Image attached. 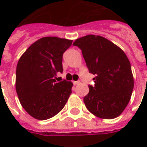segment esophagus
Wrapping results in <instances>:
<instances>
[{"label":"esophagus","instance_id":"1","mask_svg":"<svg viewBox=\"0 0 147 147\" xmlns=\"http://www.w3.org/2000/svg\"><path fill=\"white\" fill-rule=\"evenodd\" d=\"M79 83H80V82H79V81H76V82H73V84L75 85H78Z\"/></svg>","mask_w":147,"mask_h":147}]
</instances>
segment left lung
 I'll return each instance as SVG.
<instances>
[{"instance_id":"obj_1","label":"left lung","mask_w":147,"mask_h":147,"mask_svg":"<svg viewBox=\"0 0 147 147\" xmlns=\"http://www.w3.org/2000/svg\"><path fill=\"white\" fill-rule=\"evenodd\" d=\"M82 50L94 85L84 102L99 118L114 119L122 114L130 101L134 85L131 65L122 49L106 38L87 35L73 42Z\"/></svg>"}]
</instances>
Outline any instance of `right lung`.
<instances>
[{
  "label": "right lung",
  "instance_id": "obj_1",
  "mask_svg": "<svg viewBox=\"0 0 147 147\" xmlns=\"http://www.w3.org/2000/svg\"><path fill=\"white\" fill-rule=\"evenodd\" d=\"M71 43L56 36L42 37L20 58L16 91L22 107L33 118L43 121L56 115L71 94V82L55 80L58 72L63 71L62 54Z\"/></svg>",
  "mask_w": 147,
  "mask_h": 147
}]
</instances>
